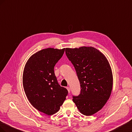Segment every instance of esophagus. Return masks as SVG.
<instances>
[{"mask_svg": "<svg viewBox=\"0 0 132 132\" xmlns=\"http://www.w3.org/2000/svg\"><path fill=\"white\" fill-rule=\"evenodd\" d=\"M66 88H67V91H68V92H69V93H70V87H66Z\"/></svg>", "mask_w": 132, "mask_h": 132, "instance_id": "esophagus-1", "label": "esophagus"}]
</instances>
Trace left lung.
Returning a JSON list of instances; mask_svg holds the SVG:
<instances>
[{
	"label": "left lung",
	"mask_w": 132,
	"mask_h": 132,
	"mask_svg": "<svg viewBox=\"0 0 132 132\" xmlns=\"http://www.w3.org/2000/svg\"><path fill=\"white\" fill-rule=\"evenodd\" d=\"M65 52L81 86L80 94L73 96L72 100L82 114L92 116L103 108L111 96L113 75L110 63L93 47L66 48Z\"/></svg>",
	"instance_id": "obj_1"
}]
</instances>
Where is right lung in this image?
I'll return each instance as SVG.
<instances>
[{"label":"right lung","mask_w":132,"mask_h":132,"mask_svg":"<svg viewBox=\"0 0 132 132\" xmlns=\"http://www.w3.org/2000/svg\"><path fill=\"white\" fill-rule=\"evenodd\" d=\"M65 48H47L33 54L26 62L22 85L30 103L37 110L48 116L57 112L68 91L60 86L54 66L61 58Z\"/></svg>","instance_id":"1"}]
</instances>
